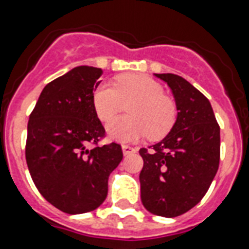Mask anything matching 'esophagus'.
Here are the masks:
<instances>
[{
	"label": "esophagus",
	"mask_w": 249,
	"mask_h": 249,
	"mask_svg": "<svg viewBox=\"0 0 249 249\" xmlns=\"http://www.w3.org/2000/svg\"><path fill=\"white\" fill-rule=\"evenodd\" d=\"M123 153H124V155H130V154H134V153H137V148H133V146L130 145H123Z\"/></svg>",
	"instance_id": "esophagus-1"
}]
</instances>
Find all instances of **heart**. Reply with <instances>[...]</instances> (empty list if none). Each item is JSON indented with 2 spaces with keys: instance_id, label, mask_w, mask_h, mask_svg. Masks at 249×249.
I'll list each match as a JSON object with an SVG mask.
<instances>
[{
  "instance_id": "1",
  "label": "heart",
  "mask_w": 249,
  "mask_h": 249,
  "mask_svg": "<svg viewBox=\"0 0 249 249\" xmlns=\"http://www.w3.org/2000/svg\"><path fill=\"white\" fill-rule=\"evenodd\" d=\"M130 115L114 119L107 126V135L119 142H131L148 135L163 139L177 122L176 103L164 95V88L142 73H125L116 77L115 88L104 83L92 94V105L101 122H109L124 104Z\"/></svg>"
}]
</instances>
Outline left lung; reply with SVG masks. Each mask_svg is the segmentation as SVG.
<instances>
[{"label": "left lung", "instance_id": "8db88e82", "mask_svg": "<svg viewBox=\"0 0 249 249\" xmlns=\"http://www.w3.org/2000/svg\"><path fill=\"white\" fill-rule=\"evenodd\" d=\"M176 99L177 122L161 142L139 150L140 196L146 211L173 218L202 200L217 174L220 130L209 100L174 73H155Z\"/></svg>", "mask_w": 249, "mask_h": 249}]
</instances>
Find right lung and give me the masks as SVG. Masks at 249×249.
Returning a JSON list of instances; mask_svg holds the SVG:
<instances>
[{"label":"right lung","instance_id":"add662e5","mask_svg":"<svg viewBox=\"0 0 249 249\" xmlns=\"http://www.w3.org/2000/svg\"><path fill=\"white\" fill-rule=\"evenodd\" d=\"M103 70L77 66L47 84L27 124L26 161L35 185L49 203L69 214L96 209L107 196L110 173L122 146L96 145L105 135L92 94Z\"/></svg>","mask_w":249,"mask_h":249}]
</instances>
